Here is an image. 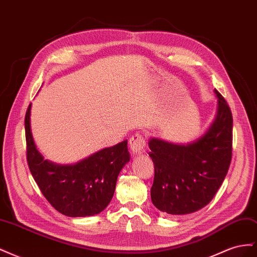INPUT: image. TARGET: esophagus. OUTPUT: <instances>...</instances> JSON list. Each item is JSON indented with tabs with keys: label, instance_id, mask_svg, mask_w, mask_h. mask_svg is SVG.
I'll return each instance as SVG.
<instances>
[{
	"label": "esophagus",
	"instance_id": "obj_1",
	"mask_svg": "<svg viewBox=\"0 0 257 257\" xmlns=\"http://www.w3.org/2000/svg\"><path fill=\"white\" fill-rule=\"evenodd\" d=\"M128 144H130L131 152L133 153L134 155L142 153V151L145 149V147H146V142H145L144 137L138 133L134 134L133 136L131 137Z\"/></svg>",
	"mask_w": 257,
	"mask_h": 257
}]
</instances>
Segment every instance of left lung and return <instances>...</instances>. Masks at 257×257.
<instances>
[{
    "mask_svg": "<svg viewBox=\"0 0 257 257\" xmlns=\"http://www.w3.org/2000/svg\"><path fill=\"white\" fill-rule=\"evenodd\" d=\"M217 109L206 133L188 145L151 138L154 164L151 199L160 211L183 215L207 206L228 172L232 151V115L226 100L214 90Z\"/></svg>",
    "mask_w": 257,
    "mask_h": 257,
    "instance_id": "8db88e82",
    "label": "left lung"
}]
</instances>
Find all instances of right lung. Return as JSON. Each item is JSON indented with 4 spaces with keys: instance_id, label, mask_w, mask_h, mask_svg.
Instances as JSON below:
<instances>
[{
    "instance_id": "right-lung-1",
    "label": "right lung",
    "mask_w": 257,
    "mask_h": 257,
    "mask_svg": "<svg viewBox=\"0 0 257 257\" xmlns=\"http://www.w3.org/2000/svg\"><path fill=\"white\" fill-rule=\"evenodd\" d=\"M30 114L31 104L25 119L27 160L43 195L57 211L67 216H90L102 212L112 199L119 173L130 161L126 139L75 164H54L44 160L37 150Z\"/></svg>"
}]
</instances>
